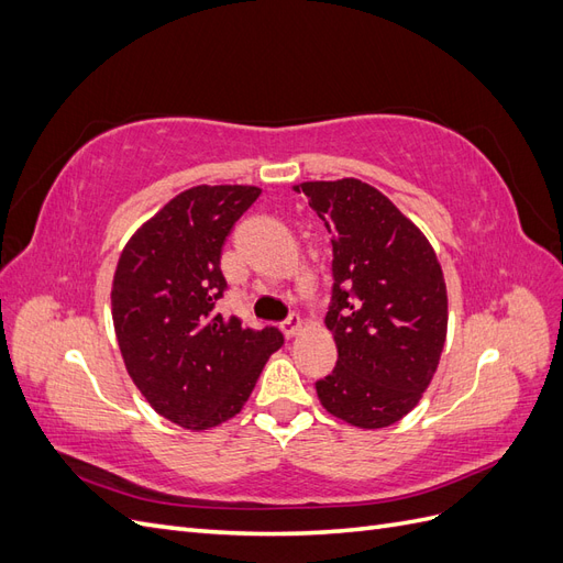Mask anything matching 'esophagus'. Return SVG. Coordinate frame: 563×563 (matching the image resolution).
<instances>
[{
	"label": "esophagus",
	"instance_id": "obj_1",
	"mask_svg": "<svg viewBox=\"0 0 563 563\" xmlns=\"http://www.w3.org/2000/svg\"><path fill=\"white\" fill-rule=\"evenodd\" d=\"M282 331L286 338H296L302 331V319L298 314H291L286 321H282Z\"/></svg>",
	"mask_w": 563,
	"mask_h": 563
}]
</instances>
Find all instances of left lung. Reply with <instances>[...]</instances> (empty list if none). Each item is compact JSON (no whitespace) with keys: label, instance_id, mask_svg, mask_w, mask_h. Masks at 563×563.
Wrapping results in <instances>:
<instances>
[{"label":"left lung","instance_id":"left-lung-1","mask_svg":"<svg viewBox=\"0 0 563 563\" xmlns=\"http://www.w3.org/2000/svg\"><path fill=\"white\" fill-rule=\"evenodd\" d=\"M333 236L327 329L338 362L317 380L327 411L362 430L401 420L432 383L449 298L437 253L376 187L356 178L294 185Z\"/></svg>","mask_w":563,"mask_h":563}]
</instances>
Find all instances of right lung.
Listing matches in <instances>:
<instances>
[{"label": "right lung", "instance_id": "1", "mask_svg": "<svg viewBox=\"0 0 563 563\" xmlns=\"http://www.w3.org/2000/svg\"><path fill=\"white\" fill-rule=\"evenodd\" d=\"M258 197L253 185L190 187L135 230L119 255V352L147 404L185 430H209L240 413L269 354L284 345L275 327L255 331L216 312L228 288L220 253Z\"/></svg>", "mask_w": 563, "mask_h": 563}]
</instances>
